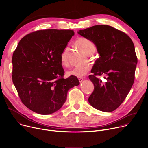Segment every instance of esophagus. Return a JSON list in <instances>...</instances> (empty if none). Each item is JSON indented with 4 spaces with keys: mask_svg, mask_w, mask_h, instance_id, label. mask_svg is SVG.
Returning a JSON list of instances; mask_svg holds the SVG:
<instances>
[{
    "mask_svg": "<svg viewBox=\"0 0 148 148\" xmlns=\"http://www.w3.org/2000/svg\"><path fill=\"white\" fill-rule=\"evenodd\" d=\"M78 80H79L80 83H82V82L83 81V78H82V77H80V78H78Z\"/></svg>",
    "mask_w": 148,
    "mask_h": 148,
    "instance_id": "obj_1",
    "label": "esophagus"
}]
</instances>
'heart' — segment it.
<instances>
[{
  "mask_svg": "<svg viewBox=\"0 0 148 148\" xmlns=\"http://www.w3.org/2000/svg\"><path fill=\"white\" fill-rule=\"evenodd\" d=\"M75 45L81 49L82 50L87 54L93 53L96 49V46L94 43L90 39L85 37H80L78 38L75 42ZM68 53L69 48L68 47H65L63 49L61 54V62L62 64L66 65L68 64ZM90 69L91 65L88 64L77 66L68 70L66 72V74L68 76H74L79 78L86 75L90 71Z\"/></svg>",
  "mask_w": 148,
  "mask_h": 148,
  "instance_id": "1",
  "label": "heart"
}]
</instances>
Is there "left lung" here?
Returning a JSON list of instances; mask_svg holds the SVG:
<instances>
[{
    "mask_svg": "<svg viewBox=\"0 0 148 148\" xmlns=\"http://www.w3.org/2000/svg\"><path fill=\"white\" fill-rule=\"evenodd\" d=\"M78 33L92 40L100 55L92 68L93 74L88 76L95 86L88 102L98 110L112 112L125 100L134 81L137 58L133 42L123 32L107 25ZM104 74L107 82L103 84L97 76Z\"/></svg>",
    "mask_w": 148,
    "mask_h": 148,
    "instance_id": "obj_1",
    "label": "left lung"
}]
</instances>
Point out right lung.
Returning a JSON list of instances; mask_svg holds the SVG:
<instances>
[{
    "label": "right lung",
    "mask_w": 148,
    "mask_h": 148,
    "mask_svg": "<svg viewBox=\"0 0 148 148\" xmlns=\"http://www.w3.org/2000/svg\"><path fill=\"white\" fill-rule=\"evenodd\" d=\"M70 29H42L27 34L12 55V82L23 103L32 111L51 114L62 106L68 91L80 84L64 78L61 54L72 36Z\"/></svg>",
    "instance_id": "obj_1"
}]
</instances>
